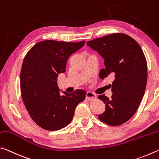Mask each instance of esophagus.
<instances>
[{
    "label": "esophagus",
    "instance_id": "1",
    "mask_svg": "<svg viewBox=\"0 0 159 159\" xmlns=\"http://www.w3.org/2000/svg\"><path fill=\"white\" fill-rule=\"evenodd\" d=\"M86 98H87L88 101H92V100L96 98V95L92 92L88 91L87 94H86Z\"/></svg>",
    "mask_w": 159,
    "mask_h": 159
}]
</instances>
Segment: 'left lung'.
I'll list each match as a JSON object with an SVG mask.
<instances>
[{"label":"left lung","mask_w":159,"mask_h":159,"mask_svg":"<svg viewBox=\"0 0 159 159\" xmlns=\"http://www.w3.org/2000/svg\"><path fill=\"white\" fill-rule=\"evenodd\" d=\"M89 47L104 58L105 69L100 72L101 79L111 75L112 96L109 99L100 95L105 105L98 119L110 126L126 123L137 111L145 91L147 63L143 49L134 39L124 33H112L87 41Z\"/></svg>","instance_id":"8db88e82"}]
</instances>
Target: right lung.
Returning a JSON list of instances; mask_svg holds the SVG:
<instances>
[{"label": "right lung", "instance_id": "1", "mask_svg": "<svg viewBox=\"0 0 159 159\" xmlns=\"http://www.w3.org/2000/svg\"><path fill=\"white\" fill-rule=\"evenodd\" d=\"M84 43L44 40L25 56L20 74L21 97L30 117L42 129L57 130L68 126L77 105L85 99L87 93L82 89L64 91L61 96L57 82L58 74L66 72L68 58Z\"/></svg>", "mask_w": 159, "mask_h": 159}]
</instances>
